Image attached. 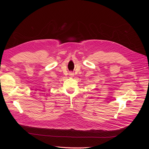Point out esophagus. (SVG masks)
I'll list each match as a JSON object with an SVG mask.
<instances>
[{"instance_id":"esophagus-1","label":"esophagus","mask_w":149,"mask_h":149,"mask_svg":"<svg viewBox=\"0 0 149 149\" xmlns=\"http://www.w3.org/2000/svg\"><path fill=\"white\" fill-rule=\"evenodd\" d=\"M69 76H70V77H73V76H74V73H72V72H70Z\"/></svg>"}]
</instances>
